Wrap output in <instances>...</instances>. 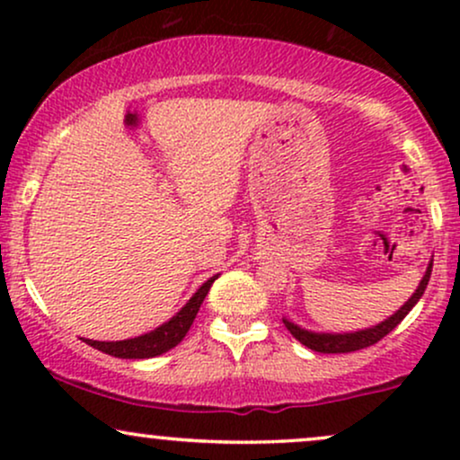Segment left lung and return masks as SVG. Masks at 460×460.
I'll list each match as a JSON object with an SVG mask.
<instances>
[{
    "mask_svg": "<svg viewBox=\"0 0 460 460\" xmlns=\"http://www.w3.org/2000/svg\"><path fill=\"white\" fill-rule=\"evenodd\" d=\"M430 272H432V260L429 261V266H426V272H424V277H421L420 285H417L415 292L411 294V298L406 300L402 307L395 311V314L389 315V318L378 322V324L367 326V329L346 331V332L309 331V329H303V326L296 324V322H292L289 318H283V324L288 326V331L296 337L300 344L311 348V350H315V352L337 355V352L361 350V348H367V346L376 344V341H381L387 332H392L395 326H398L400 322L406 318V314H409V311L413 309L417 303H420V298L424 296L426 285H429V281H430Z\"/></svg>",
    "mask_w": 460,
    "mask_h": 460,
    "instance_id": "8db88e82",
    "label": "left lung"
}]
</instances>
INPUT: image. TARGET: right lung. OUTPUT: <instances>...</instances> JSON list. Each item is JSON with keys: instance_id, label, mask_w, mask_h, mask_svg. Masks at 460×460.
<instances>
[{"instance_id": "add662e5", "label": "right lung", "mask_w": 460, "mask_h": 460, "mask_svg": "<svg viewBox=\"0 0 460 460\" xmlns=\"http://www.w3.org/2000/svg\"><path fill=\"white\" fill-rule=\"evenodd\" d=\"M216 279H218V274L209 277L171 320H166L164 324L157 326V329L145 332V335L129 337V340H120V341H97V340H84V341H86L88 346L105 352V355H112L119 358H151V357L164 355V352L175 348L179 341L186 337V332L190 331V326H192L194 318H197L200 305H203V300L208 296L209 288H212Z\"/></svg>"}]
</instances>
